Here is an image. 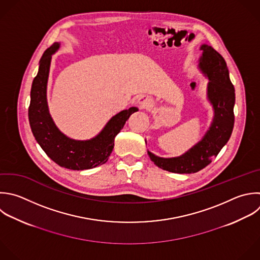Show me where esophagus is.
Segmentation results:
<instances>
[{"instance_id": "1", "label": "esophagus", "mask_w": 260, "mask_h": 260, "mask_svg": "<svg viewBox=\"0 0 260 260\" xmlns=\"http://www.w3.org/2000/svg\"><path fill=\"white\" fill-rule=\"evenodd\" d=\"M137 104H138L140 109H146V108H148V107H150L152 105V102H151V100L149 98L142 95V96H140L137 100Z\"/></svg>"}]
</instances>
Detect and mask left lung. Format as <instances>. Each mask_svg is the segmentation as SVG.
<instances>
[{
	"mask_svg": "<svg viewBox=\"0 0 260 260\" xmlns=\"http://www.w3.org/2000/svg\"><path fill=\"white\" fill-rule=\"evenodd\" d=\"M202 56L198 68L209 79L207 99L212 105L214 116L209 129L202 139L177 157H159L147 151L158 168L177 174L196 173L211 162L229 141L234 128L235 88L229 76L224 59L207 45L200 47Z\"/></svg>",
	"mask_w": 260,
	"mask_h": 260,
	"instance_id": "obj_1",
	"label": "left lung"
}]
</instances>
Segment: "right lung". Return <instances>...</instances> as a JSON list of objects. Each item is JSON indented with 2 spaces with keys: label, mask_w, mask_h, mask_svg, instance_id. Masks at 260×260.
Listing matches in <instances>:
<instances>
[{
  "label": "right lung",
  "mask_w": 260,
  "mask_h": 260,
  "mask_svg": "<svg viewBox=\"0 0 260 260\" xmlns=\"http://www.w3.org/2000/svg\"><path fill=\"white\" fill-rule=\"evenodd\" d=\"M60 48L55 43L43 55L31 91L28 119L38 143L47 155L60 167L70 170H88L108 161L114 148L115 137L129 117L138 111L132 107L115 115L104 129L89 140H75L63 134L54 123L47 102V85L52 55Z\"/></svg>",
  "instance_id": "obj_1"
}]
</instances>
